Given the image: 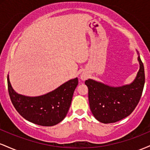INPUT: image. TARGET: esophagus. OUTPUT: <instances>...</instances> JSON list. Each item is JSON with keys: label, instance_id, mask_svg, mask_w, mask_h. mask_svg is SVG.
<instances>
[{"label": "esophagus", "instance_id": "34e87169", "mask_svg": "<svg viewBox=\"0 0 150 150\" xmlns=\"http://www.w3.org/2000/svg\"><path fill=\"white\" fill-rule=\"evenodd\" d=\"M80 78L82 80H85L87 78V75H86V74H82V75H80Z\"/></svg>", "mask_w": 150, "mask_h": 150}]
</instances>
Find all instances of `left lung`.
<instances>
[{
	"label": "left lung",
	"mask_w": 150,
	"mask_h": 150,
	"mask_svg": "<svg viewBox=\"0 0 150 150\" xmlns=\"http://www.w3.org/2000/svg\"><path fill=\"white\" fill-rule=\"evenodd\" d=\"M137 52L140 69L132 83L121 87H111L92 79L85 81L88 87L90 110L99 122L111 123L123 119L134 111L140 101L145 77L143 63Z\"/></svg>",
	"instance_id": "obj_1"
}]
</instances>
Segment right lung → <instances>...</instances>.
I'll return each instance as SVG.
<instances>
[{
    "instance_id": "right-lung-1",
    "label": "right lung",
    "mask_w": 150,
    "mask_h": 150,
    "mask_svg": "<svg viewBox=\"0 0 150 150\" xmlns=\"http://www.w3.org/2000/svg\"><path fill=\"white\" fill-rule=\"evenodd\" d=\"M77 85L76 77L44 95L27 97L15 92L8 75V92L15 109L26 120L42 126H53L64 119Z\"/></svg>"
}]
</instances>
